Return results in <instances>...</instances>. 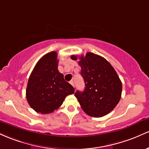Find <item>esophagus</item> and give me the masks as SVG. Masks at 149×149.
Listing matches in <instances>:
<instances>
[{"mask_svg": "<svg viewBox=\"0 0 149 149\" xmlns=\"http://www.w3.org/2000/svg\"><path fill=\"white\" fill-rule=\"evenodd\" d=\"M70 84L72 85V86H74V81H73V80H71V81H70Z\"/></svg>", "mask_w": 149, "mask_h": 149, "instance_id": "obj_1", "label": "esophagus"}]
</instances>
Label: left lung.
I'll return each instance as SVG.
<instances>
[{"label":"left lung","mask_w":149,"mask_h":149,"mask_svg":"<svg viewBox=\"0 0 149 149\" xmlns=\"http://www.w3.org/2000/svg\"><path fill=\"white\" fill-rule=\"evenodd\" d=\"M71 58L77 60V56H72ZM79 60L85 88L84 91H77L74 96L86 114L101 118L119 103L122 82L113 66L103 57L88 52L80 56Z\"/></svg>","instance_id":"8db88e82"}]
</instances>
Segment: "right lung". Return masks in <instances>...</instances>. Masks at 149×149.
I'll return each mask as SVG.
<instances>
[{
  "label": "right lung",
  "instance_id": "add662e5",
  "mask_svg": "<svg viewBox=\"0 0 149 149\" xmlns=\"http://www.w3.org/2000/svg\"><path fill=\"white\" fill-rule=\"evenodd\" d=\"M58 54L52 51L37 62L28 80L26 97L29 106L37 113H53L63 104L74 88L58 71Z\"/></svg>",
  "mask_w": 149,
  "mask_h": 149
}]
</instances>
